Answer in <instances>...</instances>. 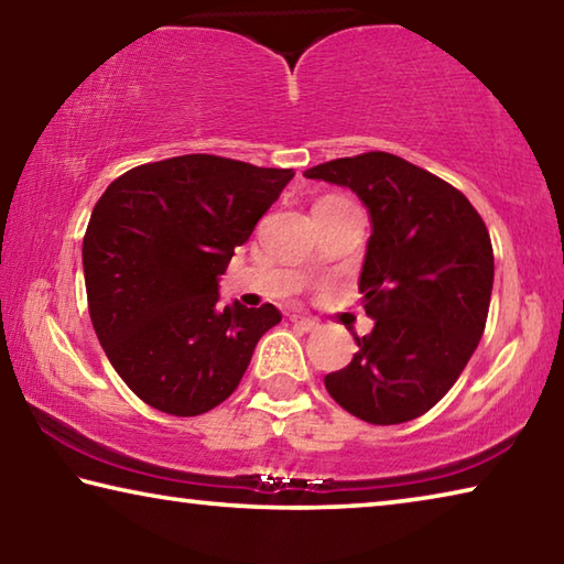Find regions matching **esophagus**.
Returning a JSON list of instances; mask_svg holds the SVG:
<instances>
[{"label": "esophagus", "instance_id": "34e87169", "mask_svg": "<svg viewBox=\"0 0 564 564\" xmlns=\"http://www.w3.org/2000/svg\"><path fill=\"white\" fill-rule=\"evenodd\" d=\"M291 323H293L295 328H301V330H305V333H311V330L318 328V321L305 318V316H291Z\"/></svg>", "mask_w": 564, "mask_h": 564}]
</instances>
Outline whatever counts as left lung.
<instances>
[{
    "label": "left lung",
    "mask_w": 564,
    "mask_h": 564,
    "mask_svg": "<svg viewBox=\"0 0 564 564\" xmlns=\"http://www.w3.org/2000/svg\"><path fill=\"white\" fill-rule=\"evenodd\" d=\"M303 176L350 188L370 216L358 289L376 323L348 366L323 378L326 390L366 423H408L453 388L482 338L495 275L488 228L455 186L386 151Z\"/></svg>",
    "instance_id": "8db88e82"
}]
</instances>
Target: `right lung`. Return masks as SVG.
<instances>
[{"instance_id": "right-lung-1", "label": "right lung", "mask_w": 564, "mask_h": 564, "mask_svg": "<svg viewBox=\"0 0 564 564\" xmlns=\"http://www.w3.org/2000/svg\"><path fill=\"white\" fill-rule=\"evenodd\" d=\"M293 169L188 154L141 164L94 206L82 261L89 316L113 370L161 413L202 415L241 383L281 313L218 301L236 246Z\"/></svg>"}]
</instances>
